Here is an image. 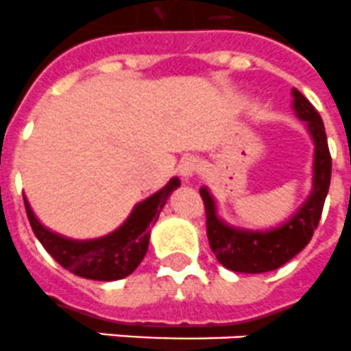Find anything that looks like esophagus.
<instances>
[{
  "label": "esophagus",
  "instance_id": "34e87169",
  "mask_svg": "<svg viewBox=\"0 0 351 351\" xmlns=\"http://www.w3.org/2000/svg\"><path fill=\"white\" fill-rule=\"evenodd\" d=\"M199 160L196 157H193V155H187V157H184L180 160V164H178V171H180V175L184 176V178H189V176H193L196 171L199 169Z\"/></svg>",
  "mask_w": 351,
  "mask_h": 351
}]
</instances>
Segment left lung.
<instances>
[{"label": "left lung", "mask_w": 351, "mask_h": 351, "mask_svg": "<svg viewBox=\"0 0 351 351\" xmlns=\"http://www.w3.org/2000/svg\"><path fill=\"white\" fill-rule=\"evenodd\" d=\"M293 98L296 116L302 121H307L316 152L311 196L285 225L269 232L232 228L216 216V205L208 191L205 187L199 189L207 216V237L210 250L223 266L237 273H266L284 266L285 262H289L307 246L319 225L326 193L330 187L332 157L326 143L325 126L317 110L300 90L293 89Z\"/></svg>", "instance_id": "obj_1"}]
</instances>
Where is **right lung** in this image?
<instances>
[{"instance_id": "obj_1", "label": "right lung", "mask_w": 351, "mask_h": 351, "mask_svg": "<svg viewBox=\"0 0 351 351\" xmlns=\"http://www.w3.org/2000/svg\"><path fill=\"white\" fill-rule=\"evenodd\" d=\"M178 185L180 180L173 178L164 189L139 203L125 221V225L101 239L71 241L53 234L37 221L25 198L26 216L44 250L62 267L90 280H119L134 273L148 252L152 225H155L169 194Z\"/></svg>"}]
</instances>
